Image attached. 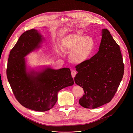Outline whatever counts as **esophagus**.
<instances>
[{"instance_id": "34e87169", "label": "esophagus", "mask_w": 133, "mask_h": 133, "mask_svg": "<svg viewBox=\"0 0 133 133\" xmlns=\"http://www.w3.org/2000/svg\"><path fill=\"white\" fill-rule=\"evenodd\" d=\"M71 75H72V78H74L76 74V71L75 70H72L71 71Z\"/></svg>"}]
</instances>
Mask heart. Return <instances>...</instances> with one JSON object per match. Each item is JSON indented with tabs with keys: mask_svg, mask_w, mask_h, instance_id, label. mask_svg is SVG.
I'll return each instance as SVG.
<instances>
[{
	"mask_svg": "<svg viewBox=\"0 0 133 133\" xmlns=\"http://www.w3.org/2000/svg\"><path fill=\"white\" fill-rule=\"evenodd\" d=\"M62 46L64 51L70 52V61L79 64L89 58L94 49L95 42L90 36L85 37L79 32H75L65 36Z\"/></svg>",
	"mask_w": 133,
	"mask_h": 133,
	"instance_id": "1",
	"label": "heart"
}]
</instances>
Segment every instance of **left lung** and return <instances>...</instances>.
Returning a JSON list of instances; mask_svg holds the SVG:
<instances>
[{"label": "left lung", "mask_w": 133, "mask_h": 133, "mask_svg": "<svg viewBox=\"0 0 133 133\" xmlns=\"http://www.w3.org/2000/svg\"><path fill=\"white\" fill-rule=\"evenodd\" d=\"M75 83L84 94L79 100L86 108H96L110 102L114 96L124 71L119 46L107 29H103L98 52L76 66Z\"/></svg>", "instance_id": "obj_1"}]
</instances>
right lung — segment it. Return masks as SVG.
<instances>
[{
  "label": "right lung",
  "mask_w": 133,
  "mask_h": 133,
  "mask_svg": "<svg viewBox=\"0 0 133 133\" xmlns=\"http://www.w3.org/2000/svg\"><path fill=\"white\" fill-rule=\"evenodd\" d=\"M42 39L37 30L24 32L10 51L6 70L16 99L25 107L38 111L52 108L57 101L58 92L74 83L68 68L27 72L24 57L39 47Z\"/></svg>",
  "instance_id": "add662e5"
}]
</instances>
